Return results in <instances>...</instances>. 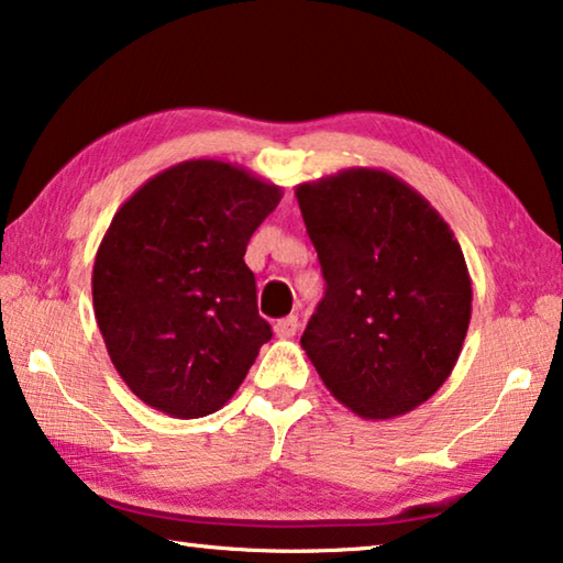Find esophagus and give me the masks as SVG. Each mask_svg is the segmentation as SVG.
<instances>
[{
  "instance_id": "1",
  "label": "esophagus",
  "mask_w": 563,
  "mask_h": 563,
  "mask_svg": "<svg viewBox=\"0 0 563 563\" xmlns=\"http://www.w3.org/2000/svg\"><path fill=\"white\" fill-rule=\"evenodd\" d=\"M298 316H288V318H280L278 322H275V335H278L280 340H288V338H292L295 332H298Z\"/></svg>"
}]
</instances>
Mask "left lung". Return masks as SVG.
<instances>
[{"label": "left lung", "instance_id": "left-lung-1", "mask_svg": "<svg viewBox=\"0 0 563 563\" xmlns=\"http://www.w3.org/2000/svg\"><path fill=\"white\" fill-rule=\"evenodd\" d=\"M325 278L300 345L332 397L365 419L427 402L460 360L472 280L450 225L379 168L295 188Z\"/></svg>", "mask_w": 563, "mask_h": 563}]
</instances>
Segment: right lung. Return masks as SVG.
Returning <instances> with one entry per match:
<instances>
[{"label": "right lung", "mask_w": 563, "mask_h": 563, "mask_svg": "<svg viewBox=\"0 0 563 563\" xmlns=\"http://www.w3.org/2000/svg\"><path fill=\"white\" fill-rule=\"evenodd\" d=\"M280 186L213 158L148 178L109 225L91 275L109 357L141 402L213 415L273 338L243 255Z\"/></svg>", "instance_id": "1"}]
</instances>
